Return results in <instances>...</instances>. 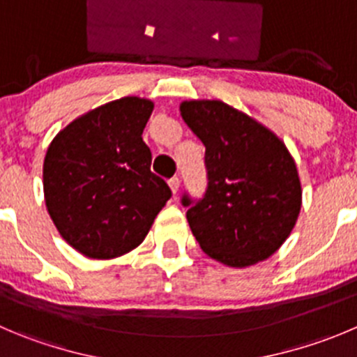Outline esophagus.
<instances>
[{
	"mask_svg": "<svg viewBox=\"0 0 357 357\" xmlns=\"http://www.w3.org/2000/svg\"><path fill=\"white\" fill-rule=\"evenodd\" d=\"M168 185H169V189H172L173 196H175L176 192H178V188H181V181H178L176 176H173L172 181H168Z\"/></svg>",
	"mask_w": 357,
	"mask_h": 357,
	"instance_id": "34e87169",
	"label": "esophagus"
}]
</instances>
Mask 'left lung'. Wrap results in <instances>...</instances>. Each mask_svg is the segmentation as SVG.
I'll use <instances>...</instances> for the list:
<instances>
[{"label":"left lung","mask_w":357,"mask_h":357,"mask_svg":"<svg viewBox=\"0 0 357 357\" xmlns=\"http://www.w3.org/2000/svg\"><path fill=\"white\" fill-rule=\"evenodd\" d=\"M181 115L205 145L203 199L182 198L206 256L247 268L277 252L301 210L296 162L277 135L219 100L182 101Z\"/></svg>","instance_id":"1"}]
</instances>
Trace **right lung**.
I'll list each match as a JSON object with an SVG mask.
<instances>
[{"instance_id":"right-lung-1","label":"right lung","mask_w":357,"mask_h":357,"mask_svg":"<svg viewBox=\"0 0 357 357\" xmlns=\"http://www.w3.org/2000/svg\"><path fill=\"white\" fill-rule=\"evenodd\" d=\"M151 100L126 96L71 121L50 142L43 195L59 235L86 257L114 259L137 249L172 196L151 172L142 133Z\"/></svg>"}]
</instances>
